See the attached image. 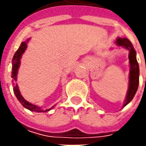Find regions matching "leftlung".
<instances>
[{"instance_id": "obj_1", "label": "left lung", "mask_w": 146, "mask_h": 146, "mask_svg": "<svg viewBox=\"0 0 146 146\" xmlns=\"http://www.w3.org/2000/svg\"><path fill=\"white\" fill-rule=\"evenodd\" d=\"M116 44L119 46H123L129 51L128 58L130 63V73H129V85L127 93L126 99L124 102L123 107L127 106L134 98L137 93L139 85V65H138L137 58H136V50L132 44L131 41L127 38H120L119 37L116 40Z\"/></svg>"}]
</instances>
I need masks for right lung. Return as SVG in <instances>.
<instances>
[{
	"label": "right lung",
	"instance_id": "add662e5",
	"mask_svg": "<svg viewBox=\"0 0 146 146\" xmlns=\"http://www.w3.org/2000/svg\"><path fill=\"white\" fill-rule=\"evenodd\" d=\"M28 40H29V39H28L27 41L21 43L19 48V49L16 51V53H14V58H13V60H12V78H13V84L14 85V94H15V96L18 98V100L19 101L20 103L23 106V107H25V108L28 109L29 110H31V111H36V112H46V111L50 110L52 108L45 110H41L40 107H39V106H35V105H33V104L28 102L27 101H26L25 99L23 98V96L21 95V93H20L19 92V89L18 85L15 84V81L17 80L18 70H19V67L20 65V59H21V57H22L23 53L25 52L26 48H27V44Z\"/></svg>",
	"mask_w": 146,
	"mask_h": 146
}]
</instances>
